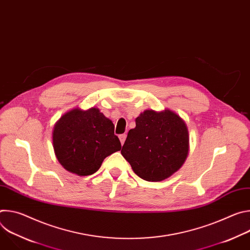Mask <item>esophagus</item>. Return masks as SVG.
Returning a JSON list of instances; mask_svg holds the SVG:
<instances>
[{"label": "esophagus", "mask_w": 250, "mask_h": 250, "mask_svg": "<svg viewBox=\"0 0 250 250\" xmlns=\"http://www.w3.org/2000/svg\"><path fill=\"white\" fill-rule=\"evenodd\" d=\"M119 138H120V140H121V144H122V146L125 144V138H126V134H125V133H123V134H120L119 135Z\"/></svg>", "instance_id": "1"}]
</instances>
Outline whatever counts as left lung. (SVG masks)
<instances>
[{"label":"left lung","instance_id":"obj_1","mask_svg":"<svg viewBox=\"0 0 250 250\" xmlns=\"http://www.w3.org/2000/svg\"><path fill=\"white\" fill-rule=\"evenodd\" d=\"M189 149V130L179 115L146 110L135 119L121 153L141 179L159 182L182 167Z\"/></svg>","mask_w":250,"mask_h":250}]
</instances>
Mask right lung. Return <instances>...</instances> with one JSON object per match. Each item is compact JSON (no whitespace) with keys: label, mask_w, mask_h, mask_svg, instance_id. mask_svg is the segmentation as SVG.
Masks as SVG:
<instances>
[{"label":"right lung","mask_w":250,"mask_h":250,"mask_svg":"<svg viewBox=\"0 0 250 250\" xmlns=\"http://www.w3.org/2000/svg\"><path fill=\"white\" fill-rule=\"evenodd\" d=\"M114 130L113 122L98 108L68 111L52 130V146L58 162L78 176L95 173L106 156L122 148Z\"/></svg>","instance_id":"add662e5"}]
</instances>
